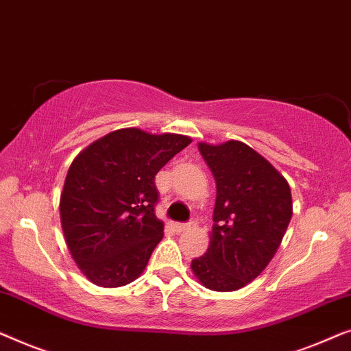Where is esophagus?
<instances>
[{
    "mask_svg": "<svg viewBox=\"0 0 351 351\" xmlns=\"http://www.w3.org/2000/svg\"><path fill=\"white\" fill-rule=\"evenodd\" d=\"M192 226H194V224H189V223H178V224H175V229H176V232H186V230L192 229Z\"/></svg>",
    "mask_w": 351,
    "mask_h": 351,
    "instance_id": "1",
    "label": "esophagus"
}]
</instances>
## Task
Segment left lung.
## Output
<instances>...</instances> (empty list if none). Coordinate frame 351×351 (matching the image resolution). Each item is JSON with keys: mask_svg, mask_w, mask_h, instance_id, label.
<instances>
[{"mask_svg": "<svg viewBox=\"0 0 351 351\" xmlns=\"http://www.w3.org/2000/svg\"><path fill=\"white\" fill-rule=\"evenodd\" d=\"M197 146L215 176L216 204L208 250L191 269L205 288L229 293L274 259L293 216V197L285 176L245 143Z\"/></svg>", "mask_w": 351, "mask_h": 351, "instance_id": "obj_1", "label": "left lung"}]
</instances>
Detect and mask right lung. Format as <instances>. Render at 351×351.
<instances>
[{
  "label": "right lung",
  "mask_w": 351,
  "mask_h": 351,
  "mask_svg": "<svg viewBox=\"0 0 351 351\" xmlns=\"http://www.w3.org/2000/svg\"><path fill=\"white\" fill-rule=\"evenodd\" d=\"M192 140L178 133L119 128L71 162L60 194L66 246L84 276L103 288L136 280L164 239L154 178Z\"/></svg>",
  "instance_id": "right-lung-1"
}]
</instances>
